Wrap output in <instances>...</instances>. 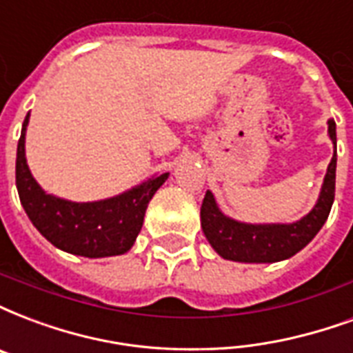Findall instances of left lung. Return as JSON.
Returning a JSON list of instances; mask_svg holds the SVG:
<instances>
[{"mask_svg": "<svg viewBox=\"0 0 353 353\" xmlns=\"http://www.w3.org/2000/svg\"><path fill=\"white\" fill-rule=\"evenodd\" d=\"M327 134L335 145V154L327 165L322 192L314 208L296 223H240L225 216L217 208L212 192H206L201 206V227L217 255L236 262H279L296 255L316 236L330 216L335 199L337 130L333 119L327 121Z\"/></svg>", "mask_w": 353, "mask_h": 353, "instance_id": "1", "label": "left lung"}]
</instances>
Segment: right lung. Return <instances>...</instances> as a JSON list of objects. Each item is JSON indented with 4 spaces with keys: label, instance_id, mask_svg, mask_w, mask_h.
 Instances as JSON below:
<instances>
[{
    "label": "right lung",
    "instance_id": "right-lung-1",
    "mask_svg": "<svg viewBox=\"0 0 353 353\" xmlns=\"http://www.w3.org/2000/svg\"><path fill=\"white\" fill-rule=\"evenodd\" d=\"M16 150V188L23 210L48 242L66 253L89 259L123 255L136 242L150 199L169 173L158 174L117 197L94 203H72L48 195L26 161V126Z\"/></svg>",
    "mask_w": 353,
    "mask_h": 353
}]
</instances>
